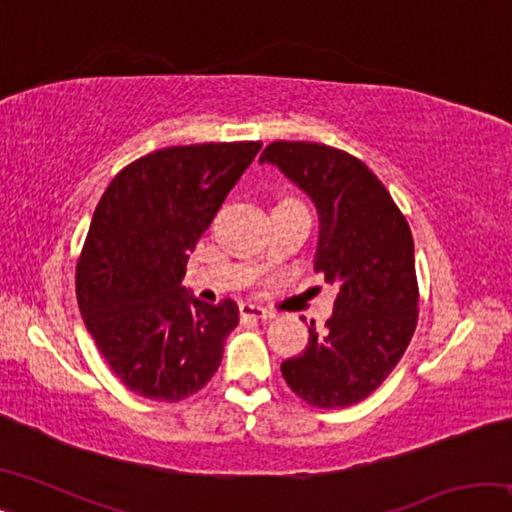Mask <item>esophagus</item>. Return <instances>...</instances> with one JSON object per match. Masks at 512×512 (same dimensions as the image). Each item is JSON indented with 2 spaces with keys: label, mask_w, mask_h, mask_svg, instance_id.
<instances>
[{
  "label": "esophagus",
  "mask_w": 512,
  "mask_h": 512,
  "mask_svg": "<svg viewBox=\"0 0 512 512\" xmlns=\"http://www.w3.org/2000/svg\"><path fill=\"white\" fill-rule=\"evenodd\" d=\"M239 311H241V316L257 318V320H268V318L275 316L271 309H264V307H259V305H253V302H241Z\"/></svg>",
  "instance_id": "obj_1"
}]
</instances>
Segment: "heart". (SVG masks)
<instances>
[{
    "label": "heart",
    "mask_w": 512,
    "mask_h": 512,
    "mask_svg": "<svg viewBox=\"0 0 512 512\" xmlns=\"http://www.w3.org/2000/svg\"><path fill=\"white\" fill-rule=\"evenodd\" d=\"M282 203H298V201H293V198H284V201H280L277 205H282Z\"/></svg>",
    "instance_id": "b5f03b06"
}]
</instances>
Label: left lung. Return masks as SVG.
I'll use <instances>...</instances> for the list:
<instances>
[{
	"label": "left lung",
	"instance_id": "1",
	"mask_svg": "<svg viewBox=\"0 0 512 512\" xmlns=\"http://www.w3.org/2000/svg\"><path fill=\"white\" fill-rule=\"evenodd\" d=\"M259 162L280 169L318 212L314 271L334 284L325 329L282 361L293 393L320 409L361 402L388 377L418 323L411 228L391 194L354 155L316 142H273Z\"/></svg>",
	"mask_w": 512,
	"mask_h": 512
}]
</instances>
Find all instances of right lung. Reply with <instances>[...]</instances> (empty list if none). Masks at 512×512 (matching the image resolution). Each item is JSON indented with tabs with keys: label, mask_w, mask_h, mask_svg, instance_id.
Instances as JSON below:
<instances>
[{
	"label": "right lung",
	"mask_w": 512,
	"mask_h": 512,
	"mask_svg": "<svg viewBox=\"0 0 512 512\" xmlns=\"http://www.w3.org/2000/svg\"><path fill=\"white\" fill-rule=\"evenodd\" d=\"M259 149L262 142H221L149 153L112 178L92 214L76 300L101 357L137 395L185 400L221 366L237 302L207 305L183 277Z\"/></svg>",
	"instance_id": "obj_1"
}]
</instances>
